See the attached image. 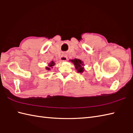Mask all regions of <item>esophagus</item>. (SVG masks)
I'll return each mask as SVG.
<instances>
[{"instance_id":"obj_1","label":"esophagus","mask_w":133,"mask_h":133,"mask_svg":"<svg viewBox=\"0 0 133 133\" xmlns=\"http://www.w3.org/2000/svg\"><path fill=\"white\" fill-rule=\"evenodd\" d=\"M66 59H67V57L65 55V54L62 55L60 57V60L62 61H66Z\"/></svg>"}]
</instances>
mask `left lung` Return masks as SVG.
<instances>
[{
	"instance_id": "8db88e82",
	"label": "left lung",
	"mask_w": 133,
	"mask_h": 133,
	"mask_svg": "<svg viewBox=\"0 0 133 133\" xmlns=\"http://www.w3.org/2000/svg\"><path fill=\"white\" fill-rule=\"evenodd\" d=\"M71 61L74 64L75 66V68L77 70L78 73H83L84 72V67H83V62L82 61V60H80L79 59H77V58H75L74 59H71Z\"/></svg>"
}]
</instances>
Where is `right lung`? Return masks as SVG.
Returning <instances> with one entry per match:
<instances>
[{
  "label": "right lung",
  "instance_id": "obj_1",
  "mask_svg": "<svg viewBox=\"0 0 133 133\" xmlns=\"http://www.w3.org/2000/svg\"><path fill=\"white\" fill-rule=\"evenodd\" d=\"M55 62H54V61H51V63H50L49 64V65H48L49 67H46V69L47 70H50V67L53 68L52 66H54V65H55Z\"/></svg>",
  "mask_w": 133,
  "mask_h": 133
}]
</instances>
